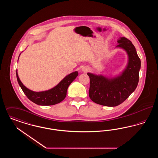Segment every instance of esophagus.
<instances>
[{
    "mask_svg": "<svg viewBox=\"0 0 158 158\" xmlns=\"http://www.w3.org/2000/svg\"><path fill=\"white\" fill-rule=\"evenodd\" d=\"M83 71L85 72H86L89 70V68H87V67H85L82 69Z\"/></svg>",
    "mask_w": 158,
    "mask_h": 158,
    "instance_id": "34e87169",
    "label": "esophagus"
}]
</instances>
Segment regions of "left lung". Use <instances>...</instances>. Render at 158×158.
<instances>
[{
	"label": "left lung",
	"mask_w": 158,
	"mask_h": 158,
	"mask_svg": "<svg viewBox=\"0 0 158 158\" xmlns=\"http://www.w3.org/2000/svg\"><path fill=\"white\" fill-rule=\"evenodd\" d=\"M117 43L116 47L124 49L128 57L127 65L123 72L114 77L87 73L90 79L89 98L99 105H120L135 91L139 82L141 61L135 47L125 37L119 38Z\"/></svg>",
	"instance_id": "1"
}]
</instances>
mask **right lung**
<instances>
[{
  "label": "right lung",
  "mask_w": 158,
  "mask_h": 158,
  "mask_svg": "<svg viewBox=\"0 0 158 158\" xmlns=\"http://www.w3.org/2000/svg\"><path fill=\"white\" fill-rule=\"evenodd\" d=\"M78 75L77 71L66 76L55 87L49 90L34 92L26 88L20 81L16 70L18 82L23 93L30 101L39 105H53L60 103L66 97L67 90L70 84Z\"/></svg>",
  "instance_id": "add662e5"
}]
</instances>
